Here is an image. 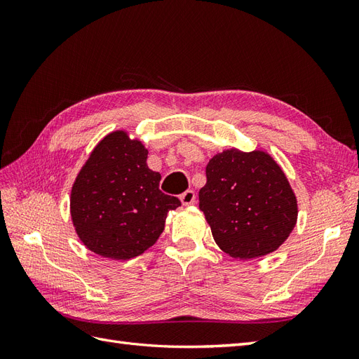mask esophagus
<instances>
[{"instance_id":"obj_1","label":"esophagus","mask_w":359,"mask_h":359,"mask_svg":"<svg viewBox=\"0 0 359 359\" xmlns=\"http://www.w3.org/2000/svg\"><path fill=\"white\" fill-rule=\"evenodd\" d=\"M180 199H181V202H182V205H184V206L193 205V203H194V201H196V193H194L193 190H187L186 193H182V194H181Z\"/></svg>"}]
</instances>
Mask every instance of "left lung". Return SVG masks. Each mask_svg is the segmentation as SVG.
<instances>
[{
	"label": "left lung",
	"mask_w": 359,
	"mask_h": 359,
	"mask_svg": "<svg viewBox=\"0 0 359 359\" xmlns=\"http://www.w3.org/2000/svg\"><path fill=\"white\" fill-rule=\"evenodd\" d=\"M199 208L226 255L250 260L283 244L298 219V202L278 163L264 149H223L206 165Z\"/></svg>",
	"instance_id": "obj_1"
}]
</instances>
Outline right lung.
Returning a JSON list of instances; mask_svg holds the SVG:
<instances>
[{
    "label": "right lung",
    "mask_w": 359,
    "mask_h": 359,
    "mask_svg": "<svg viewBox=\"0 0 359 359\" xmlns=\"http://www.w3.org/2000/svg\"><path fill=\"white\" fill-rule=\"evenodd\" d=\"M148 149L126 130L106 135L83 163L70 193V215L83 245L114 260L153 247L168 212L181 206L161 193V175L147 165Z\"/></svg>",
    "instance_id": "add662e5"
}]
</instances>
